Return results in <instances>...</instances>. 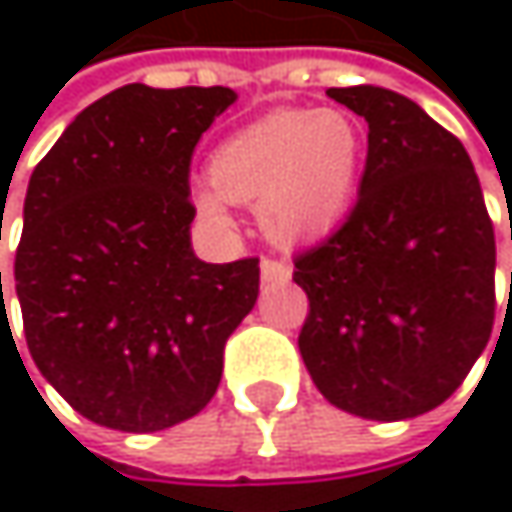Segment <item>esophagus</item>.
<instances>
[{
    "instance_id": "obj_1",
    "label": "esophagus",
    "mask_w": 512,
    "mask_h": 512,
    "mask_svg": "<svg viewBox=\"0 0 512 512\" xmlns=\"http://www.w3.org/2000/svg\"><path fill=\"white\" fill-rule=\"evenodd\" d=\"M260 278H263L266 284H272V281H287V278H290V266L281 263V260L263 257V260H260Z\"/></svg>"
}]
</instances>
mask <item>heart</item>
Wrapping results in <instances>:
<instances>
[{
	"label": "heart",
	"instance_id": "obj_1",
	"mask_svg": "<svg viewBox=\"0 0 512 512\" xmlns=\"http://www.w3.org/2000/svg\"><path fill=\"white\" fill-rule=\"evenodd\" d=\"M358 156L361 139L344 112L281 109L231 133L210 154V186H198L192 201L213 225H228L225 201L257 204L269 240L311 243L344 219Z\"/></svg>",
	"mask_w": 512,
	"mask_h": 512
}]
</instances>
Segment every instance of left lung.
<instances>
[{
	"label": "left lung",
	"mask_w": 512,
	"mask_h": 512,
	"mask_svg": "<svg viewBox=\"0 0 512 512\" xmlns=\"http://www.w3.org/2000/svg\"><path fill=\"white\" fill-rule=\"evenodd\" d=\"M326 94L367 121V162L347 222L293 260L311 305L299 353L332 406L406 421L486 350L495 231L462 142L418 103L376 85Z\"/></svg>",
	"instance_id": "obj_1"
}]
</instances>
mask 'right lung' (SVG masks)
I'll return each instance as SVG.
<instances>
[{"instance_id":"obj_1","label":"right lung","mask_w":512,"mask_h":512,"mask_svg":"<svg viewBox=\"0 0 512 512\" xmlns=\"http://www.w3.org/2000/svg\"><path fill=\"white\" fill-rule=\"evenodd\" d=\"M234 100L222 85H124L32 171L14 260L26 344L100 427L156 433L198 415L255 308L257 257L204 263L189 234L192 151Z\"/></svg>"}]
</instances>
